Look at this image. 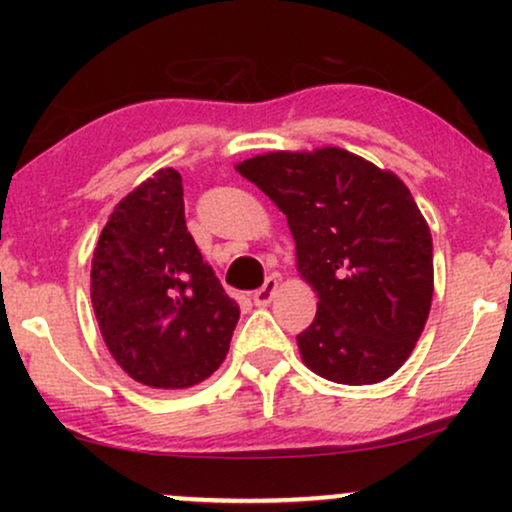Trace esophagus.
<instances>
[{
  "instance_id": "34e87169",
  "label": "esophagus",
  "mask_w": 512,
  "mask_h": 512,
  "mask_svg": "<svg viewBox=\"0 0 512 512\" xmlns=\"http://www.w3.org/2000/svg\"><path fill=\"white\" fill-rule=\"evenodd\" d=\"M276 289H279V279H276V276H269V279L264 281L260 289L255 291V296H252V301H255V305H260V308H264V305L272 303Z\"/></svg>"
}]
</instances>
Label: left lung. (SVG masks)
<instances>
[{
    "instance_id": "obj_1",
    "label": "left lung",
    "mask_w": 512,
    "mask_h": 512,
    "mask_svg": "<svg viewBox=\"0 0 512 512\" xmlns=\"http://www.w3.org/2000/svg\"><path fill=\"white\" fill-rule=\"evenodd\" d=\"M236 170L286 214L298 272L320 298L296 337L305 366L339 385L390 378L433 301V240L409 187L337 146L272 151Z\"/></svg>"
}]
</instances>
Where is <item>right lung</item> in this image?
<instances>
[{"label":"right lung","instance_id":"add662e5","mask_svg":"<svg viewBox=\"0 0 512 512\" xmlns=\"http://www.w3.org/2000/svg\"><path fill=\"white\" fill-rule=\"evenodd\" d=\"M91 303L105 346L137 383L185 390L223 363L240 308L187 231L175 168L113 209L93 250Z\"/></svg>","mask_w":512,"mask_h":512}]
</instances>
